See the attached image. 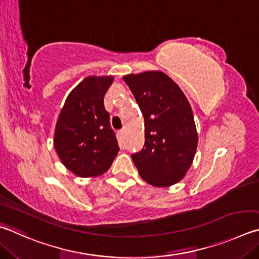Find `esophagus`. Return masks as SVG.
I'll return each instance as SVG.
<instances>
[{
  "mask_svg": "<svg viewBox=\"0 0 259 259\" xmlns=\"http://www.w3.org/2000/svg\"><path fill=\"white\" fill-rule=\"evenodd\" d=\"M117 135H119V137H123L124 136V131L123 130H120V131H117Z\"/></svg>",
  "mask_w": 259,
  "mask_h": 259,
  "instance_id": "esophagus-1",
  "label": "esophagus"
}]
</instances>
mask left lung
<instances>
[{
    "instance_id": "left-lung-1",
    "label": "left lung",
    "mask_w": 259,
    "mask_h": 259,
    "mask_svg": "<svg viewBox=\"0 0 259 259\" xmlns=\"http://www.w3.org/2000/svg\"><path fill=\"white\" fill-rule=\"evenodd\" d=\"M145 120V145L133 154L142 179L154 187H170L186 176L194 161L197 134L191 106L181 88L162 71L123 77Z\"/></svg>"
}]
</instances>
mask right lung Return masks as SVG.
Segmentation results:
<instances>
[{
	"label": "right lung",
	"instance_id": "right-lung-1",
	"mask_svg": "<svg viewBox=\"0 0 259 259\" xmlns=\"http://www.w3.org/2000/svg\"><path fill=\"white\" fill-rule=\"evenodd\" d=\"M112 76H89L72 89L60 112L54 147L63 165L82 178L105 173L120 148L104 107Z\"/></svg>",
	"mask_w": 259,
	"mask_h": 259
}]
</instances>
